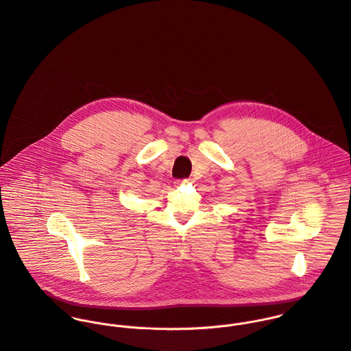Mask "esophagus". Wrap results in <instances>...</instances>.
<instances>
[{
	"instance_id": "34e87169",
	"label": "esophagus",
	"mask_w": 351,
	"mask_h": 351,
	"mask_svg": "<svg viewBox=\"0 0 351 351\" xmlns=\"http://www.w3.org/2000/svg\"><path fill=\"white\" fill-rule=\"evenodd\" d=\"M182 183H183V184H187V183H191V180H183Z\"/></svg>"
}]
</instances>
